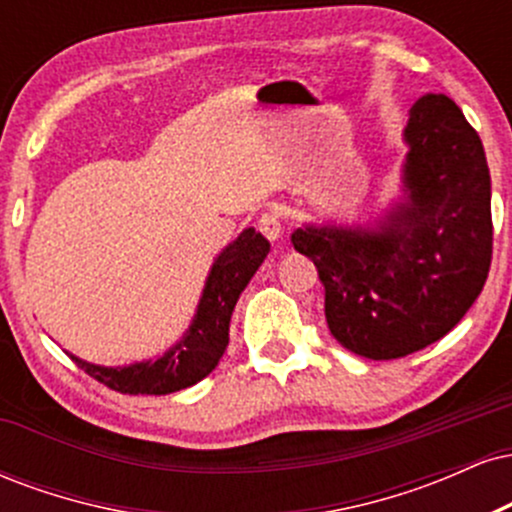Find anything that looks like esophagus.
Segmentation results:
<instances>
[{
  "instance_id": "34e87169",
  "label": "esophagus",
  "mask_w": 512,
  "mask_h": 512,
  "mask_svg": "<svg viewBox=\"0 0 512 512\" xmlns=\"http://www.w3.org/2000/svg\"><path fill=\"white\" fill-rule=\"evenodd\" d=\"M257 226H260L262 236L267 240H279L281 233H284V228H281V219L276 211H267V214H262Z\"/></svg>"
}]
</instances>
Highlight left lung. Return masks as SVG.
Segmentation results:
<instances>
[{
	"label": "left lung",
	"instance_id": "left-lung-1",
	"mask_svg": "<svg viewBox=\"0 0 512 512\" xmlns=\"http://www.w3.org/2000/svg\"><path fill=\"white\" fill-rule=\"evenodd\" d=\"M404 197L375 226H305L291 243L325 286V317L344 349L390 361L445 337L491 267V175L479 134L443 93L404 127Z\"/></svg>",
	"mask_w": 512,
	"mask_h": 512
}]
</instances>
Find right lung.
<instances>
[{
    "mask_svg": "<svg viewBox=\"0 0 512 512\" xmlns=\"http://www.w3.org/2000/svg\"><path fill=\"white\" fill-rule=\"evenodd\" d=\"M267 252L269 240L255 228H245L231 245H226V250L211 264L190 330L156 361L108 368L69 356L91 378L122 395H170L199 383L219 366L228 346L233 308Z\"/></svg>",
    "mask_w": 512,
    "mask_h": 512,
    "instance_id": "right-lung-1",
    "label": "right lung"
}]
</instances>
